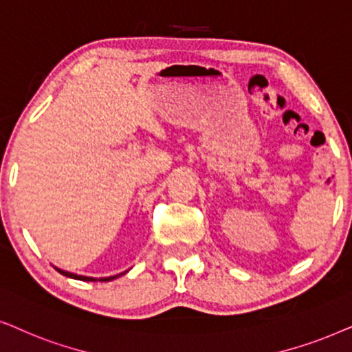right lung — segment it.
<instances>
[{"label": "right lung", "instance_id": "add662e5", "mask_svg": "<svg viewBox=\"0 0 352 352\" xmlns=\"http://www.w3.org/2000/svg\"><path fill=\"white\" fill-rule=\"evenodd\" d=\"M54 269L58 270L59 274L65 275V277H69V278H74V280H82V282H98V280H100V282H111V280H116V278H119V277H122V275H124V274H127V272H129V270H125V272H122V274L111 275V277H100V278H95V277H87V275H78V274H74V272L63 270V269H59V267H54Z\"/></svg>", "mask_w": 352, "mask_h": 352}]
</instances>
